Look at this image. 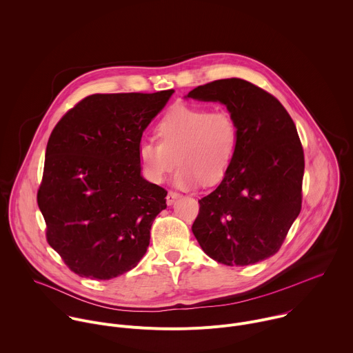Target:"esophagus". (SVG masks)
<instances>
[{"label":"esophagus","instance_id":"esophagus-1","mask_svg":"<svg viewBox=\"0 0 353 353\" xmlns=\"http://www.w3.org/2000/svg\"><path fill=\"white\" fill-rule=\"evenodd\" d=\"M165 199H167V204H168V205H172V204L175 203V200L179 199V193L170 190V192L167 193V197H165Z\"/></svg>","mask_w":353,"mask_h":353}]
</instances>
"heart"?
Instances as JSON below:
<instances>
[{"label":"heart","instance_id":"1","mask_svg":"<svg viewBox=\"0 0 353 353\" xmlns=\"http://www.w3.org/2000/svg\"><path fill=\"white\" fill-rule=\"evenodd\" d=\"M157 135L160 142L143 141L138 146L143 176L160 183L178 161L172 182L188 190L223 178L237 152L240 130L229 110L178 105L161 119Z\"/></svg>","mask_w":353,"mask_h":353}]
</instances>
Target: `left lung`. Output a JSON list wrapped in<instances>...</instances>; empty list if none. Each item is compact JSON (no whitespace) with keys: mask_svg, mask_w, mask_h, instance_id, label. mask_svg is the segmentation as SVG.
Masks as SVG:
<instances>
[{"mask_svg":"<svg viewBox=\"0 0 353 353\" xmlns=\"http://www.w3.org/2000/svg\"><path fill=\"white\" fill-rule=\"evenodd\" d=\"M186 98L225 105L240 130L222 182L199 200L194 237L210 258L228 266L272 256L302 203L305 160L294 121L273 95L241 79L200 85Z\"/></svg>","mask_w":353,"mask_h":353,"instance_id":"1","label":"left lung"}]
</instances>
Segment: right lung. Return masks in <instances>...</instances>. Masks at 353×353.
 <instances>
[{"mask_svg":"<svg viewBox=\"0 0 353 353\" xmlns=\"http://www.w3.org/2000/svg\"><path fill=\"white\" fill-rule=\"evenodd\" d=\"M172 94H95L54 128L37 203L50 245L76 274L114 279L145 255L167 190L142 176L138 146Z\"/></svg>","mask_w":353,"mask_h":353,"instance_id":"add662e5","label":"right lung"}]
</instances>
